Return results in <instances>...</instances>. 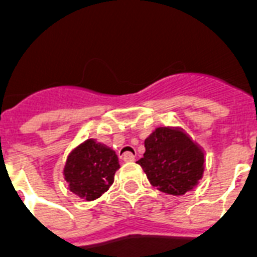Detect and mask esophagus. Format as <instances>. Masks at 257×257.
I'll use <instances>...</instances> for the list:
<instances>
[{
    "instance_id": "34e87169",
    "label": "esophagus",
    "mask_w": 257,
    "mask_h": 257,
    "mask_svg": "<svg viewBox=\"0 0 257 257\" xmlns=\"http://www.w3.org/2000/svg\"><path fill=\"white\" fill-rule=\"evenodd\" d=\"M122 160L126 161V163H132V161H136V156L131 152H126L122 155Z\"/></svg>"
}]
</instances>
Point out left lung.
<instances>
[{
  "mask_svg": "<svg viewBox=\"0 0 257 257\" xmlns=\"http://www.w3.org/2000/svg\"><path fill=\"white\" fill-rule=\"evenodd\" d=\"M144 144V156L137 164L159 191L181 196L199 183L204 172V155L185 133L157 128Z\"/></svg>",
  "mask_w": 257,
  "mask_h": 257,
  "instance_id": "left-lung-1",
  "label": "left lung"
}]
</instances>
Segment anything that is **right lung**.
<instances>
[{"mask_svg":"<svg viewBox=\"0 0 257 257\" xmlns=\"http://www.w3.org/2000/svg\"><path fill=\"white\" fill-rule=\"evenodd\" d=\"M118 168L114 151L94 140H86L69 155L64 175L70 191L90 201L108 191Z\"/></svg>","mask_w":257,"mask_h":257,"instance_id":"1","label":"right lung"}]
</instances>
